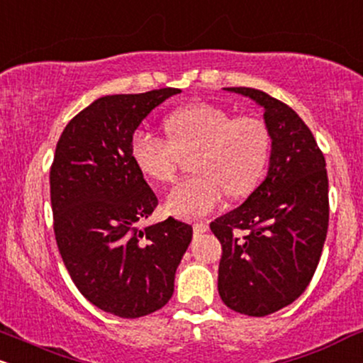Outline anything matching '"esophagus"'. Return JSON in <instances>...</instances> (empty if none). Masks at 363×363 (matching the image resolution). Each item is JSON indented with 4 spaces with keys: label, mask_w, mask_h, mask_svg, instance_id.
<instances>
[{
    "label": "esophagus",
    "mask_w": 363,
    "mask_h": 363,
    "mask_svg": "<svg viewBox=\"0 0 363 363\" xmlns=\"http://www.w3.org/2000/svg\"><path fill=\"white\" fill-rule=\"evenodd\" d=\"M208 230H209L208 223H196V225H194V231H196V233H206Z\"/></svg>",
    "instance_id": "1"
}]
</instances>
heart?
Instances as JSON below:
<instances>
[{
	"label": "heart",
	"instance_id": "b5f03b06",
	"mask_svg": "<svg viewBox=\"0 0 363 363\" xmlns=\"http://www.w3.org/2000/svg\"><path fill=\"white\" fill-rule=\"evenodd\" d=\"M170 140L148 128H137L130 138V155L143 176L157 182L176 177L182 154L199 150L194 160L198 176L170 191L167 211L179 218L209 215L228 193L242 198L255 189L267 165L270 137L255 118H233L211 103H196L170 113Z\"/></svg>",
	"mask_w": 363,
	"mask_h": 363
}]
</instances>
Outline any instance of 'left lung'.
Returning <instances> with one entry per match:
<instances>
[{
  "mask_svg": "<svg viewBox=\"0 0 363 363\" xmlns=\"http://www.w3.org/2000/svg\"><path fill=\"white\" fill-rule=\"evenodd\" d=\"M264 110L270 137L267 176L209 228L223 247L218 292L233 311L267 316L294 303L311 282L328 231L326 162L292 108L252 87H225Z\"/></svg>",
  "mask_w": 363,
  "mask_h": 363,
  "instance_id": "left-lung-1",
  "label": "left lung"
}]
</instances>
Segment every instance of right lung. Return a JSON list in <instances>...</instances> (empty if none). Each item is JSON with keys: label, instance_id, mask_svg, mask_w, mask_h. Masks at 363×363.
<instances>
[{"label": "right lung", "instance_id": "add662e5", "mask_svg": "<svg viewBox=\"0 0 363 363\" xmlns=\"http://www.w3.org/2000/svg\"><path fill=\"white\" fill-rule=\"evenodd\" d=\"M181 89L96 99L69 121L55 147L50 201L57 247L81 294L120 318L169 303L193 226L174 220L140 228L157 196L130 155L148 113Z\"/></svg>", "mask_w": 363, "mask_h": 363}]
</instances>
